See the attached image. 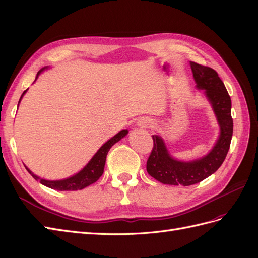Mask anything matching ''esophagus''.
I'll use <instances>...</instances> for the list:
<instances>
[{
    "mask_svg": "<svg viewBox=\"0 0 258 258\" xmlns=\"http://www.w3.org/2000/svg\"><path fill=\"white\" fill-rule=\"evenodd\" d=\"M152 123H153V121L148 118H141L138 121V124L141 128H150Z\"/></svg>",
    "mask_w": 258,
    "mask_h": 258,
    "instance_id": "34e87169",
    "label": "esophagus"
}]
</instances>
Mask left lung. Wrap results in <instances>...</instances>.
<instances>
[{
  "instance_id": "obj_1",
  "label": "left lung",
  "mask_w": 258,
  "mask_h": 258,
  "mask_svg": "<svg viewBox=\"0 0 258 258\" xmlns=\"http://www.w3.org/2000/svg\"><path fill=\"white\" fill-rule=\"evenodd\" d=\"M194 79L199 89H206V95L212 103L221 135L213 150L206 157L189 162L173 159L169 155L162 139L153 136L154 146L148 156L146 170L148 174L162 184L189 186L197 184L213 174L222 166L229 151L233 121L231 117V99L223 81L212 68L190 62Z\"/></svg>"
}]
</instances>
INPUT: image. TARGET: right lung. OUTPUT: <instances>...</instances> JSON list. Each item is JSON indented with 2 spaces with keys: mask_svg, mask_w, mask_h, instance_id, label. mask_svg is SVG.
<instances>
[{
  "mask_svg": "<svg viewBox=\"0 0 258 258\" xmlns=\"http://www.w3.org/2000/svg\"><path fill=\"white\" fill-rule=\"evenodd\" d=\"M44 69H42L40 72L37 73L40 74ZM36 76V77H37ZM27 90L23 91L22 96L25 95V92ZM21 96V98H22ZM21 98L19 99V102ZM128 134V130H121L120 132H118L116 136H114L111 140L103 144L102 146L100 147V150L96 153V155L93 156L92 159L88 162V165L86 166L81 172H79L77 174L66 178V179H61V181H46V179L40 178L38 176H36L35 174H33L31 171L26 167V169L28 170V172L33 176V178L38 179L41 184L49 187V188L56 189V190H79V189H83L85 187L89 186L90 184L97 182L99 177L103 174L104 171V166H105V160H106V155L110 151V148L116 143L118 142L119 140H121L124 136Z\"/></svg>",
  "mask_w": 258,
  "mask_h": 258,
  "instance_id": "1",
  "label": "right lung"
}]
</instances>
